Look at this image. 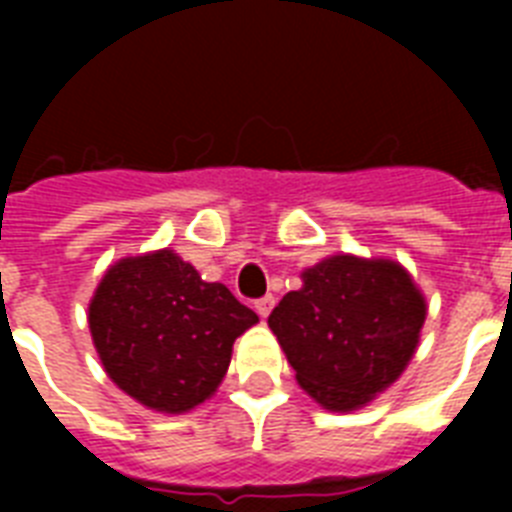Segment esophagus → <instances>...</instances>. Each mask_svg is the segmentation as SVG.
<instances>
[{"mask_svg":"<svg viewBox=\"0 0 512 512\" xmlns=\"http://www.w3.org/2000/svg\"><path fill=\"white\" fill-rule=\"evenodd\" d=\"M273 305H276V297H273V295H265V297H260V300H257L255 311L260 313V319H268V313L273 311Z\"/></svg>","mask_w":512,"mask_h":512,"instance_id":"esophagus-1","label":"esophagus"}]
</instances>
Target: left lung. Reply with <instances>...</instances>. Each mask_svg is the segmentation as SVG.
<instances>
[{"label":"left lung","instance_id":"1","mask_svg":"<svg viewBox=\"0 0 512 512\" xmlns=\"http://www.w3.org/2000/svg\"><path fill=\"white\" fill-rule=\"evenodd\" d=\"M268 327L297 385L329 412H356L404 374L428 316L412 273L390 257H324L300 273Z\"/></svg>","mask_w":512,"mask_h":512}]
</instances>
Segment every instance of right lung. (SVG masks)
<instances>
[{
    "label": "right lung",
    "instance_id": "obj_1",
    "mask_svg": "<svg viewBox=\"0 0 512 512\" xmlns=\"http://www.w3.org/2000/svg\"><path fill=\"white\" fill-rule=\"evenodd\" d=\"M87 321L116 388L146 409L185 414L215 396L233 342L260 319L164 247L108 265Z\"/></svg>",
    "mask_w": 512,
    "mask_h": 512
}]
</instances>
